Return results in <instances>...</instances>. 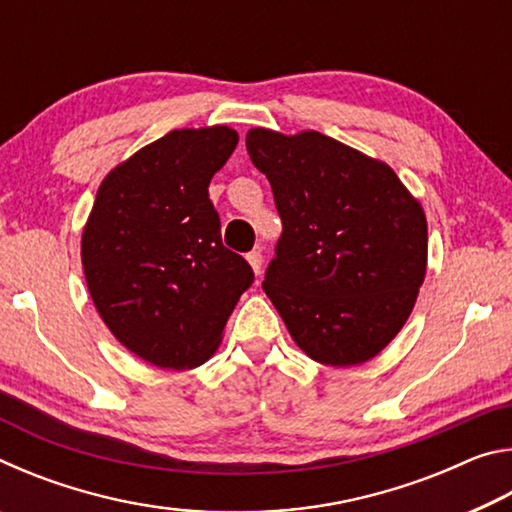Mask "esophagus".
<instances>
[{"label":"esophagus","mask_w":512,"mask_h":512,"mask_svg":"<svg viewBox=\"0 0 512 512\" xmlns=\"http://www.w3.org/2000/svg\"><path fill=\"white\" fill-rule=\"evenodd\" d=\"M246 259H248V264L253 266V271H255V275H259L262 273V264H264V257H262V253H259V250H253V253H248L246 255Z\"/></svg>","instance_id":"1"}]
</instances>
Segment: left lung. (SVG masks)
<instances>
[{"label": "left lung", "mask_w": 512, "mask_h": 512, "mask_svg": "<svg viewBox=\"0 0 512 512\" xmlns=\"http://www.w3.org/2000/svg\"><path fill=\"white\" fill-rule=\"evenodd\" d=\"M282 237L262 287L291 339L325 366H357L395 339L427 273V219L386 162L323 133L250 128Z\"/></svg>", "instance_id": "left-lung-1"}]
</instances>
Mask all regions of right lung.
I'll list each match as a JSON object with an SVG mask.
<instances>
[{
    "label": "right lung",
    "mask_w": 512,
    "mask_h": 512,
    "mask_svg": "<svg viewBox=\"0 0 512 512\" xmlns=\"http://www.w3.org/2000/svg\"><path fill=\"white\" fill-rule=\"evenodd\" d=\"M228 126L180 128L117 164L81 239L94 307L115 339L158 368L201 366L255 275L221 241L210 180L235 151Z\"/></svg>",
    "instance_id": "1"
}]
</instances>
